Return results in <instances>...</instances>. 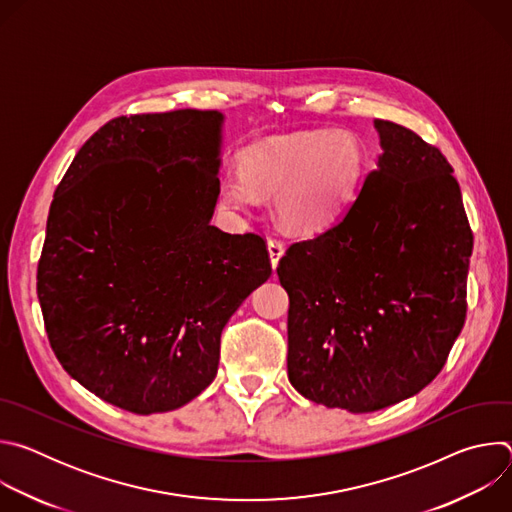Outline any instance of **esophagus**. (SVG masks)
Segmentation results:
<instances>
[{
  "label": "esophagus",
  "instance_id": "obj_1",
  "mask_svg": "<svg viewBox=\"0 0 512 512\" xmlns=\"http://www.w3.org/2000/svg\"><path fill=\"white\" fill-rule=\"evenodd\" d=\"M267 251H269V257H271V265H273V269H275L277 263H279V259H281V255H283V251H285L283 241H279V239H269V241H267Z\"/></svg>",
  "mask_w": 512,
  "mask_h": 512
}]
</instances>
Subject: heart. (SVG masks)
<instances>
[{"label":"heart","mask_w":512,"mask_h":512,"mask_svg":"<svg viewBox=\"0 0 512 512\" xmlns=\"http://www.w3.org/2000/svg\"><path fill=\"white\" fill-rule=\"evenodd\" d=\"M362 150L348 133L300 131L269 137L243 152L241 176L218 186V204L253 210L275 194L279 221L298 233L326 227L350 202L362 174Z\"/></svg>","instance_id":"1"}]
</instances>
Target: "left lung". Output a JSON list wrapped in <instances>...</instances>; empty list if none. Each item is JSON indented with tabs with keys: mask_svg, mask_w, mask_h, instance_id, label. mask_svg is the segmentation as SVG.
<instances>
[{
	"mask_svg": "<svg viewBox=\"0 0 512 512\" xmlns=\"http://www.w3.org/2000/svg\"><path fill=\"white\" fill-rule=\"evenodd\" d=\"M375 127L377 170L330 229L277 265L289 383L350 413L395 405L440 375L464 328L474 245L446 156L403 125Z\"/></svg>",
	"mask_w": 512,
	"mask_h": 512,
	"instance_id": "1",
	"label": "left lung"
}]
</instances>
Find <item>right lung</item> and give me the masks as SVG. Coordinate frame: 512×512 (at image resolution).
Returning a JSON list of instances; mask_svg holds the SVG:
<instances>
[{"label":"right lung","mask_w":512,"mask_h":512,"mask_svg":"<svg viewBox=\"0 0 512 512\" xmlns=\"http://www.w3.org/2000/svg\"><path fill=\"white\" fill-rule=\"evenodd\" d=\"M221 125L198 109L115 117L50 204L36 283L50 346L72 379L137 415L212 383L225 324L271 275L261 235L210 225Z\"/></svg>","instance_id":"add662e5"}]
</instances>
